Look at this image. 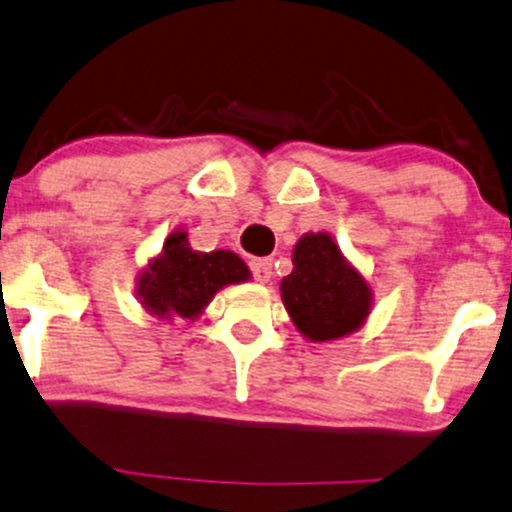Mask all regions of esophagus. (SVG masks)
<instances>
[{
  "label": "esophagus",
  "instance_id": "esophagus-1",
  "mask_svg": "<svg viewBox=\"0 0 512 512\" xmlns=\"http://www.w3.org/2000/svg\"><path fill=\"white\" fill-rule=\"evenodd\" d=\"M251 273L258 282H270V277H273V261L270 258H254L251 261Z\"/></svg>",
  "mask_w": 512,
  "mask_h": 512
}]
</instances>
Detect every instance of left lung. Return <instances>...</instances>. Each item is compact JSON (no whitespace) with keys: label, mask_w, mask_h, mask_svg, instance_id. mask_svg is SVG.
<instances>
[{"label":"left lung","mask_w":512,"mask_h":512,"mask_svg":"<svg viewBox=\"0 0 512 512\" xmlns=\"http://www.w3.org/2000/svg\"><path fill=\"white\" fill-rule=\"evenodd\" d=\"M292 263L280 294L296 330L315 344L361 330L372 311V287L330 232H306L294 244Z\"/></svg>","instance_id":"8db88e82"}]
</instances>
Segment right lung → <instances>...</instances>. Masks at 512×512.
Listing matches in <instances>:
<instances>
[{"mask_svg":"<svg viewBox=\"0 0 512 512\" xmlns=\"http://www.w3.org/2000/svg\"><path fill=\"white\" fill-rule=\"evenodd\" d=\"M251 280V270L235 251H194L185 230H173L163 249L140 270L135 296L161 320H197L213 296Z\"/></svg>","mask_w":512,"mask_h":512,"instance_id":"add662e5","label":"right lung"}]
</instances>
